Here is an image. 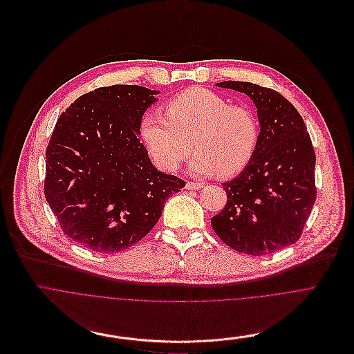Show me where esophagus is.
<instances>
[{
    "instance_id": "esophagus-1",
    "label": "esophagus",
    "mask_w": 354,
    "mask_h": 354,
    "mask_svg": "<svg viewBox=\"0 0 354 354\" xmlns=\"http://www.w3.org/2000/svg\"><path fill=\"white\" fill-rule=\"evenodd\" d=\"M203 187V184L202 183H194V181H188L187 184H185V188L187 189H199V188H202Z\"/></svg>"
}]
</instances>
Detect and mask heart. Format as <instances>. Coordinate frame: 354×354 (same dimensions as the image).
Returning <instances> with one entry per match:
<instances>
[{
    "label": "heart",
    "mask_w": 354,
    "mask_h": 354,
    "mask_svg": "<svg viewBox=\"0 0 354 354\" xmlns=\"http://www.w3.org/2000/svg\"><path fill=\"white\" fill-rule=\"evenodd\" d=\"M166 113H148L140 121V136L163 170H176L194 148L192 173L232 177L257 151L259 127L252 111L209 89L181 92L167 103Z\"/></svg>",
    "instance_id": "heart-1"
}]
</instances>
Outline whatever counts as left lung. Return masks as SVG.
<instances>
[{
  "label": "left lung",
  "instance_id": "obj_1",
  "mask_svg": "<svg viewBox=\"0 0 354 354\" xmlns=\"http://www.w3.org/2000/svg\"><path fill=\"white\" fill-rule=\"evenodd\" d=\"M216 85L254 102L261 131L251 162L223 183L227 202L210 223L230 248L268 255L295 244L311 214L317 198L311 138L296 107L276 91L237 81Z\"/></svg>",
  "mask_w": 354,
  "mask_h": 354
}]
</instances>
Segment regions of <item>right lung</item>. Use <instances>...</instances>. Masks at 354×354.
<instances>
[{"mask_svg": "<svg viewBox=\"0 0 354 354\" xmlns=\"http://www.w3.org/2000/svg\"><path fill=\"white\" fill-rule=\"evenodd\" d=\"M159 91L97 88L57 120L46 151L44 195L64 234L113 254L142 240L184 180L159 171L140 144V121Z\"/></svg>", "mask_w": 354, "mask_h": 354, "instance_id": "1", "label": "right lung"}]
</instances>
